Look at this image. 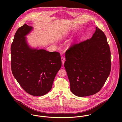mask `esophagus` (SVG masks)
I'll use <instances>...</instances> for the list:
<instances>
[{
  "label": "esophagus",
  "instance_id": "1",
  "mask_svg": "<svg viewBox=\"0 0 122 122\" xmlns=\"http://www.w3.org/2000/svg\"><path fill=\"white\" fill-rule=\"evenodd\" d=\"M61 61H62V65H63L64 64V61H65V58L64 57H61Z\"/></svg>",
  "mask_w": 122,
  "mask_h": 122
}]
</instances>
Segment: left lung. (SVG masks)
Wrapping results in <instances>:
<instances>
[{"label": "left lung", "instance_id": "left-lung-1", "mask_svg": "<svg viewBox=\"0 0 122 122\" xmlns=\"http://www.w3.org/2000/svg\"><path fill=\"white\" fill-rule=\"evenodd\" d=\"M110 56L107 37L98 27L90 39L71 46L64 67L71 92L81 97L100 91L110 72Z\"/></svg>", "mask_w": 122, "mask_h": 122}]
</instances>
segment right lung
Here are the masks:
<instances>
[{"label": "right lung", "instance_id": "obj_1", "mask_svg": "<svg viewBox=\"0 0 122 122\" xmlns=\"http://www.w3.org/2000/svg\"><path fill=\"white\" fill-rule=\"evenodd\" d=\"M33 28L24 24L18 29L11 45V69L18 83L27 93L42 96L52 89L61 67L60 53L31 47L26 36Z\"/></svg>", "mask_w": 122, "mask_h": 122}]
</instances>
